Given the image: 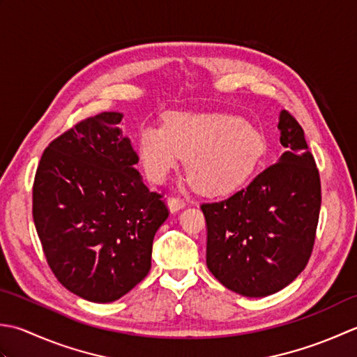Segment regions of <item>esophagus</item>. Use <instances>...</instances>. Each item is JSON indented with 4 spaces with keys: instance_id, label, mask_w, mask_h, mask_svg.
<instances>
[{
    "instance_id": "1",
    "label": "esophagus",
    "mask_w": 357,
    "mask_h": 357,
    "mask_svg": "<svg viewBox=\"0 0 357 357\" xmlns=\"http://www.w3.org/2000/svg\"><path fill=\"white\" fill-rule=\"evenodd\" d=\"M168 206L171 209V213H177L178 209L186 206V202L183 199L177 197V195H171V197H168Z\"/></svg>"
}]
</instances>
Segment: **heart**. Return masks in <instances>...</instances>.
Returning a JSON list of instances; mask_svg holds the SVG:
<instances>
[{
    "mask_svg": "<svg viewBox=\"0 0 357 357\" xmlns=\"http://www.w3.org/2000/svg\"><path fill=\"white\" fill-rule=\"evenodd\" d=\"M264 152V135L229 115L171 112L163 129L144 128L138 135V157L149 180L160 183L180 158H188L189 181L206 195L234 191L256 169Z\"/></svg>",
    "mask_w": 357,
    "mask_h": 357,
    "instance_id": "obj_1",
    "label": "heart"
}]
</instances>
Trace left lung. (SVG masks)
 Masks as SVG:
<instances>
[{"instance_id": "8db88e82", "label": "left lung", "mask_w": 357, "mask_h": 357, "mask_svg": "<svg viewBox=\"0 0 357 357\" xmlns=\"http://www.w3.org/2000/svg\"><path fill=\"white\" fill-rule=\"evenodd\" d=\"M279 162L231 197L202 203L206 265L223 287L246 297L278 293L311 257L321 213V177L303 129L280 112Z\"/></svg>"}]
</instances>
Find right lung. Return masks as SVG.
Segmentation results:
<instances>
[{"label":"right lung","instance_id":"right-lung-1","mask_svg":"<svg viewBox=\"0 0 357 357\" xmlns=\"http://www.w3.org/2000/svg\"><path fill=\"white\" fill-rule=\"evenodd\" d=\"M119 112L78 121L49 143L36 168L32 215L56 280L86 301L120 299L151 270L152 240L169 215L135 169Z\"/></svg>","mask_w":357,"mask_h":357}]
</instances>
